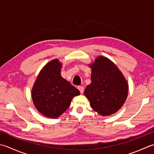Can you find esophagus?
Listing matches in <instances>:
<instances>
[{
  "label": "esophagus",
  "mask_w": 154,
  "mask_h": 154,
  "mask_svg": "<svg viewBox=\"0 0 154 154\" xmlns=\"http://www.w3.org/2000/svg\"><path fill=\"white\" fill-rule=\"evenodd\" d=\"M78 89L79 90V91H80V92L81 93V94H82L83 92H84V88L82 86H79L78 87Z\"/></svg>",
  "instance_id": "obj_1"
}]
</instances>
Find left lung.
Segmentation results:
<instances>
[{
	"mask_svg": "<svg viewBox=\"0 0 154 154\" xmlns=\"http://www.w3.org/2000/svg\"><path fill=\"white\" fill-rule=\"evenodd\" d=\"M92 68V82L84 90L90 106L102 116L116 112L124 103L128 94L125 78L112 61L99 56Z\"/></svg>",
	"mask_w": 154,
	"mask_h": 154,
	"instance_id": "8db88e82",
	"label": "left lung"
}]
</instances>
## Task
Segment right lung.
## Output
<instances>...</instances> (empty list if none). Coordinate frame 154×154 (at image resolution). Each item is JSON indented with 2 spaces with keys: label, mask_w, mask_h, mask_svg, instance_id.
Listing matches in <instances>:
<instances>
[{
  "label": "right lung",
  "mask_w": 154,
  "mask_h": 154,
  "mask_svg": "<svg viewBox=\"0 0 154 154\" xmlns=\"http://www.w3.org/2000/svg\"><path fill=\"white\" fill-rule=\"evenodd\" d=\"M61 62L55 59L48 62L38 76L32 91L36 109L51 118L59 117L70 105L80 91L61 76Z\"/></svg>",
  "instance_id": "add662e5"
}]
</instances>
